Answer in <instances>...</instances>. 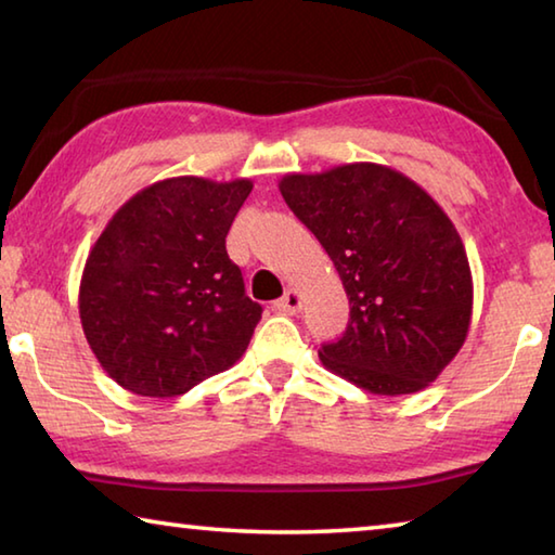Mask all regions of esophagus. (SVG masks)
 I'll return each mask as SVG.
<instances>
[{"label": "esophagus", "mask_w": 555, "mask_h": 555, "mask_svg": "<svg viewBox=\"0 0 555 555\" xmlns=\"http://www.w3.org/2000/svg\"><path fill=\"white\" fill-rule=\"evenodd\" d=\"M274 308L279 312H286V315H296V312H300V308H304V296H300L296 288H288L284 298L276 300Z\"/></svg>", "instance_id": "34e87169"}]
</instances>
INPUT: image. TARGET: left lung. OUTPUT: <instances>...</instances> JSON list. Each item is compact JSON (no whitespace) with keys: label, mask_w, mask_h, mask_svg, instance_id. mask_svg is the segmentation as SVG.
Returning <instances> with one entry per match:
<instances>
[{"label":"left lung","mask_w":555,"mask_h":555,"mask_svg":"<svg viewBox=\"0 0 555 555\" xmlns=\"http://www.w3.org/2000/svg\"><path fill=\"white\" fill-rule=\"evenodd\" d=\"M281 196L335 261L349 322L325 341L332 374L376 396L427 388L468 335L473 281L456 228L396 169L354 163L286 175Z\"/></svg>","instance_id":"8db88e82"}]
</instances>
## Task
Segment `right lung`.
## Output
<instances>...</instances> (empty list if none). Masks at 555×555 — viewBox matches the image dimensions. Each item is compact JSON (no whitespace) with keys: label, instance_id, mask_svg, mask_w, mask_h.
<instances>
[{"label":"right lung","instance_id":"obj_1","mask_svg":"<svg viewBox=\"0 0 555 555\" xmlns=\"http://www.w3.org/2000/svg\"><path fill=\"white\" fill-rule=\"evenodd\" d=\"M249 179L155 181L99 235L79 318L99 364L145 398H177L245 354L261 306L245 294L225 237Z\"/></svg>","mask_w":555,"mask_h":555}]
</instances>
